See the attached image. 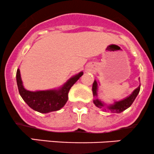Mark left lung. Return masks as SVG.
Returning <instances> with one entry per match:
<instances>
[{"instance_id":"8db88e82","label":"left lung","mask_w":154,"mask_h":154,"mask_svg":"<svg viewBox=\"0 0 154 154\" xmlns=\"http://www.w3.org/2000/svg\"><path fill=\"white\" fill-rule=\"evenodd\" d=\"M97 83L96 80H94V83L92 85V92L94 97H97ZM139 91H140V86L138 87L137 88L134 90L133 91L131 94H130L129 97H126L124 100H120V101H116L115 102L114 104L109 105V106H106V108H104V103H102L100 100H98L97 98L94 99L93 100L94 105L98 107L100 109H104V110H109L112 112H116V113H120L122 112L123 111H125V109H127V108H129L132 105V103H133V101L135 100L136 97H137L138 94H139Z\"/></svg>"}]
</instances>
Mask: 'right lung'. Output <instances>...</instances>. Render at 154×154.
I'll return each instance as SVG.
<instances>
[{
  "mask_svg": "<svg viewBox=\"0 0 154 154\" xmlns=\"http://www.w3.org/2000/svg\"><path fill=\"white\" fill-rule=\"evenodd\" d=\"M83 74V71L76 74L59 89L46 90V91H30L23 86L20 74V70H17L16 80L18 91L23 100L28 106L35 111L41 113L57 111L64 106L68 101V94L71 86Z\"/></svg>",
  "mask_w": 154,
  "mask_h": 154,
  "instance_id": "add662e5",
  "label": "right lung"
}]
</instances>
